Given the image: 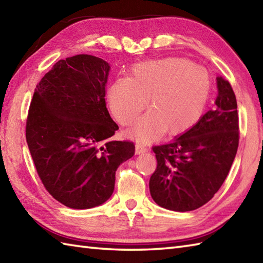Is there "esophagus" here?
<instances>
[{
	"label": "esophagus",
	"mask_w": 263,
	"mask_h": 263,
	"mask_svg": "<svg viewBox=\"0 0 263 263\" xmlns=\"http://www.w3.org/2000/svg\"><path fill=\"white\" fill-rule=\"evenodd\" d=\"M147 152H148V148H147L146 144L141 143V142H137V143H136V153H137L138 155L144 154V153H147Z\"/></svg>",
	"instance_id": "obj_1"
}]
</instances>
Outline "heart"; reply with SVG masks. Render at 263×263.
I'll use <instances>...</instances> for the list:
<instances>
[{"label": "heart", "instance_id": "obj_1", "mask_svg": "<svg viewBox=\"0 0 263 263\" xmlns=\"http://www.w3.org/2000/svg\"><path fill=\"white\" fill-rule=\"evenodd\" d=\"M211 91V78L202 66L185 59L171 58L136 65L127 79H117L108 88L111 114L128 125L149 108L130 131L139 140L166 132L178 136L193 127L202 116Z\"/></svg>", "mask_w": 263, "mask_h": 263}]
</instances>
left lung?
Wrapping results in <instances>:
<instances>
[{"instance_id":"obj_1","label":"left lung","mask_w":263,"mask_h":263,"mask_svg":"<svg viewBox=\"0 0 263 263\" xmlns=\"http://www.w3.org/2000/svg\"><path fill=\"white\" fill-rule=\"evenodd\" d=\"M214 109L174 140L153 147L157 167L149 189L158 205L191 211L214 198L226 180L238 147V115L231 83L217 78Z\"/></svg>"}]
</instances>
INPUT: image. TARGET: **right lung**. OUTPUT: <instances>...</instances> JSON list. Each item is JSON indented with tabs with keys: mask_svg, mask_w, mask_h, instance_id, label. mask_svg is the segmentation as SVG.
Listing matches in <instances>:
<instances>
[{
	"mask_svg": "<svg viewBox=\"0 0 263 263\" xmlns=\"http://www.w3.org/2000/svg\"><path fill=\"white\" fill-rule=\"evenodd\" d=\"M109 64L88 54L60 60L36 86L26 139L38 176L72 209L103 204L115 172L135 155L131 141H110L119 130L106 107Z\"/></svg>",
	"mask_w": 263,
	"mask_h": 263,
	"instance_id": "obj_1",
	"label": "right lung"
}]
</instances>
